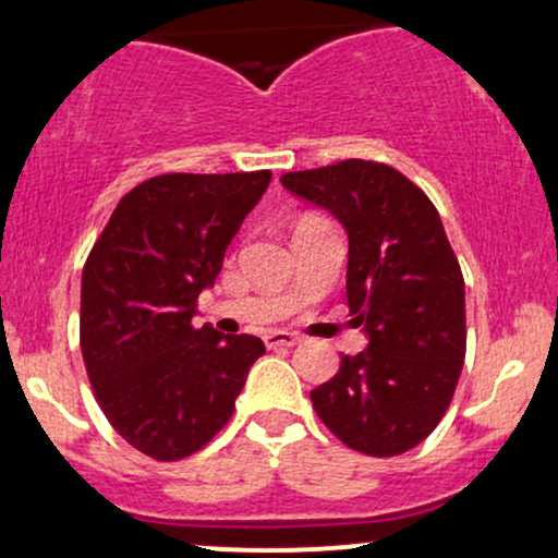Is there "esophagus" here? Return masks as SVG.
Instances as JSON below:
<instances>
[{"label": "esophagus", "mask_w": 558, "mask_h": 558, "mask_svg": "<svg viewBox=\"0 0 558 558\" xmlns=\"http://www.w3.org/2000/svg\"><path fill=\"white\" fill-rule=\"evenodd\" d=\"M299 341H301L299 332H288V330H272L265 336L267 349H283V345H296Z\"/></svg>", "instance_id": "1"}]
</instances>
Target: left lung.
Here are the masks:
<instances>
[{"label": "left lung", "mask_w": 558, "mask_h": 558, "mask_svg": "<svg viewBox=\"0 0 558 558\" xmlns=\"http://www.w3.org/2000/svg\"><path fill=\"white\" fill-rule=\"evenodd\" d=\"M283 189L328 209L349 235L345 299L367 349L312 390L336 438L396 457L435 430L466 351L464 278L433 202L399 170L343 159L286 172Z\"/></svg>", "instance_id": "left-lung-1"}]
</instances>
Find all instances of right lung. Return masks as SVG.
I'll return each instance as SVG.
<instances>
[{"mask_svg":"<svg viewBox=\"0 0 558 558\" xmlns=\"http://www.w3.org/2000/svg\"><path fill=\"white\" fill-rule=\"evenodd\" d=\"M272 172H170L120 198L81 280V351L101 412L133 448L175 462L226 427L257 336L196 328L228 243Z\"/></svg>","mask_w":558,"mask_h":558,"instance_id":"obj_1","label":"right lung"}]
</instances>
